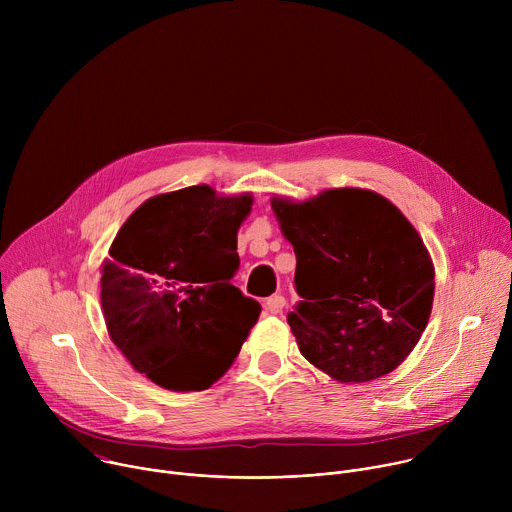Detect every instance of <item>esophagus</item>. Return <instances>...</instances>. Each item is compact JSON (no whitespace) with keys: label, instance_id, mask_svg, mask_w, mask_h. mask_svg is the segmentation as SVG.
<instances>
[{"label":"esophagus","instance_id":"34e87169","mask_svg":"<svg viewBox=\"0 0 512 512\" xmlns=\"http://www.w3.org/2000/svg\"><path fill=\"white\" fill-rule=\"evenodd\" d=\"M285 306V298L283 296H271L265 300V308L269 314H279Z\"/></svg>","mask_w":512,"mask_h":512}]
</instances>
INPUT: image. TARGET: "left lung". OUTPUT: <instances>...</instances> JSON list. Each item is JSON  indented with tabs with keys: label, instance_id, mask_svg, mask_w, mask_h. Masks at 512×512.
Here are the masks:
<instances>
[{
	"label": "left lung",
	"instance_id": "8db88e82",
	"mask_svg": "<svg viewBox=\"0 0 512 512\" xmlns=\"http://www.w3.org/2000/svg\"><path fill=\"white\" fill-rule=\"evenodd\" d=\"M271 208L298 259L302 302L287 322L304 358L348 385L393 373L419 342L435 291L415 227L367 188L273 196Z\"/></svg>",
	"mask_w": 512,
	"mask_h": 512
}]
</instances>
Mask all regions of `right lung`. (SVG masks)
<instances>
[{"label":"right lung","mask_w":512,"mask_h":512,"mask_svg":"<svg viewBox=\"0 0 512 512\" xmlns=\"http://www.w3.org/2000/svg\"><path fill=\"white\" fill-rule=\"evenodd\" d=\"M253 194L208 184L145 200L101 265V308L131 367L170 391H202L235 362L261 306L231 283Z\"/></svg>","instance_id":"obj_1"}]
</instances>
